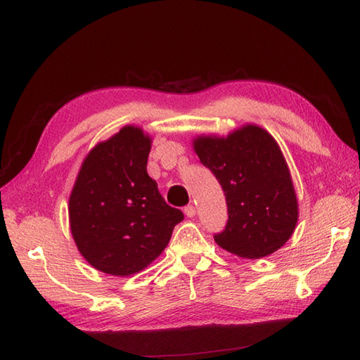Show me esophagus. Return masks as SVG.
Listing matches in <instances>:
<instances>
[{
	"instance_id": "34e87169",
	"label": "esophagus",
	"mask_w": 360,
	"mask_h": 360,
	"mask_svg": "<svg viewBox=\"0 0 360 360\" xmlns=\"http://www.w3.org/2000/svg\"><path fill=\"white\" fill-rule=\"evenodd\" d=\"M184 213H186L187 218H193V216L196 214V207L195 205H187L186 208H184Z\"/></svg>"
}]
</instances>
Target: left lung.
I'll return each instance as SVG.
<instances>
[{
    "label": "left lung",
    "instance_id": "1",
    "mask_svg": "<svg viewBox=\"0 0 360 360\" xmlns=\"http://www.w3.org/2000/svg\"><path fill=\"white\" fill-rule=\"evenodd\" d=\"M191 146L227 199L229 222L216 244L244 259L270 256L285 245L299 204L278 141L261 125L244 124L227 136L198 135Z\"/></svg>",
    "mask_w": 360,
    "mask_h": 360
}]
</instances>
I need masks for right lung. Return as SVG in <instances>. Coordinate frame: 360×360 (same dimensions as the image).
Instances as JSON below:
<instances>
[{
  "label": "right lung",
  "mask_w": 360,
  "mask_h": 360,
  "mask_svg": "<svg viewBox=\"0 0 360 360\" xmlns=\"http://www.w3.org/2000/svg\"><path fill=\"white\" fill-rule=\"evenodd\" d=\"M152 136L124 125L90 150L69 198L75 244L94 269L112 276L135 274L152 264L184 219L167 205L148 176Z\"/></svg>",
  "instance_id": "add662e5"
}]
</instances>
